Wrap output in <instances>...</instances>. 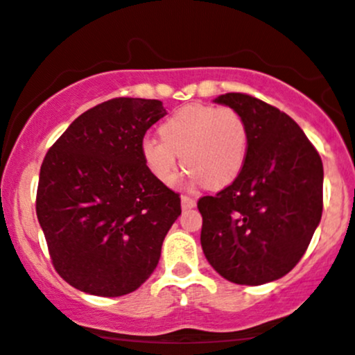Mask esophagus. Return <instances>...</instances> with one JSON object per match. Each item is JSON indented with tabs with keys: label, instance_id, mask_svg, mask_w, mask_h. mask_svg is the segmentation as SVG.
I'll list each match as a JSON object with an SVG mask.
<instances>
[{
	"label": "esophagus",
	"instance_id": "34e87169",
	"mask_svg": "<svg viewBox=\"0 0 355 355\" xmlns=\"http://www.w3.org/2000/svg\"><path fill=\"white\" fill-rule=\"evenodd\" d=\"M195 205H197V202H195V198L189 197V195H182V209H183V210L193 209Z\"/></svg>",
	"mask_w": 355,
	"mask_h": 355
}]
</instances>
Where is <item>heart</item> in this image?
<instances>
[{
	"label": "heart",
	"mask_w": 355,
	"mask_h": 355,
	"mask_svg": "<svg viewBox=\"0 0 355 355\" xmlns=\"http://www.w3.org/2000/svg\"><path fill=\"white\" fill-rule=\"evenodd\" d=\"M159 140L141 141V160L158 182L172 185L182 165L193 182L222 189L242 172L247 157V128L229 107L189 105L170 115L158 128Z\"/></svg>",
	"instance_id": "obj_1"
}]
</instances>
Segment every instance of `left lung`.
<instances>
[{
	"label": "left lung",
	"mask_w": 355,
	"mask_h": 355,
	"mask_svg": "<svg viewBox=\"0 0 355 355\" xmlns=\"http://www.w3.org/2000/svg\"><path fill=\"white\" fill-rule=\"evenodd\" d=\"M234 108L247 128L239 177L198 200L203 254L223 279L262 285L297 266L322 217V160L299 125L245 93L214 100Z\"/></svg>",
	"instance_id": "left-lung-1"
}]
</instances>
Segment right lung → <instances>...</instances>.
Wrapping results in <instances>:
<instances>
[{
	"mask_svg": "<svg viewBox=\"0 0 355 355\" xmlns=\"http://www.w3.org/2000/svg\"><path fill=\"white\" fill-rule=\"evenodd\" d=\"M166 115L160 100L113 98L87 110L40 170L36 215L61 279L120 297L153 274L180 195L146 170L140 146Z\"/></svg>",
	"mask_w": 355,
	"mask_h": 355,
	"instance_id": "right-lung-1",
	"label": "right lung"
}]
</instances>
